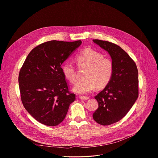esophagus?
Segmentation results:
<instances>
[{"label":"esophagus","instance_id":"1","mask_svg":"<svg viewBox=\"0 0 158 158\" xmlns=\"http://www.w3.org/2000/svg\"><path fill=\"white\" fill-rule=\"evenodd\" d=\"M79 98H80V99H83V100H87V99H89V97H88V96H80Z\"/></svg>","mask_w":158,"mask_h":158}]
</instances>
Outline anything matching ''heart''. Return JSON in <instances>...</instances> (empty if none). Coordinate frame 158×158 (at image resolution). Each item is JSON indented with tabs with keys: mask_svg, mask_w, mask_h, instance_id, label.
<instances>
[{
	"mask_svg": "<svg viewBox=\"0 0 158 158\" xmlns=\"http://www.w3.org/2000/svg\"><path fill=\"white\" fill-rule=\"evenodd\" d=\"M76 63L79 69H86L83 80L79 81L74 85V92L86 94L92 91L96 87L102 88L109 83L113 74V63L108 57L91 48H86L79 53ZM65 77L72 83L77 79V69L70 61L65 62L62 66Z\"/></svg>",
	"mask_w": 158,
	"mask_h": 158,
	"instance_id": "1",
	"label": "heart"
}]
</instances>
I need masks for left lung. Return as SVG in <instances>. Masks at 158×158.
<instances>
[{
	"mask_svg": "<svg viewBox=\"0 0 158 158\" xmlns=\"http://www.w3.org/2000/svg\"><path fill=\"white\" fill-rule=\"evenodd\" d=\"M93 41L109 53L114 66L110 81L94 96L98 108L93 114L98 123L109 125L123 118L137 100L138 70L135 62L118 45L103 40Z\"/></svg>",
	"mask_w": 158,
	"mask_h": 158,
	"instance_id": "left-lung-1",
	"label": "left lung"
}]
</instances>
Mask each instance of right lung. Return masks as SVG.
Wrapping results in <instances>:
<instances>
[{"mask_svg":"<svg viewBox=\"0 0 158 158\" xmlns=\"http://www.w3.org/2000/svg\"><path fill=\"white\" fill-rule=\"evenodd\" d=\"M81 40L47 41L27 56L18 77L21 99L27 111L40 123L56 126L65 118L76 95L69 90L61 65Z\"/></svg>","mask_w":158,"mask_h":158,"instance_id":"1","label":"right lung"}]
</instances>
